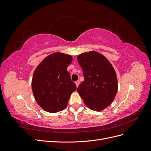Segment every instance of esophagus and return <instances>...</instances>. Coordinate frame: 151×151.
Returning <instances> with one entry per match:
<instances>
[{
    "instance_id": "1",
    "label": "esophagus",
    "mask_w": 151,
    "mask_h": 151,
    "mask_svg": "<svg viewBox=\"0 0 151 151\" xmlns=\"http://www.w3.org/2000/svg\"><path fill=\"white\" fill-rule=\"evenodd\" d=\"M79 84H80V81H79V80H77V81H76V86H77V87L79 86Z\"/></svg>"
}]
</instances>
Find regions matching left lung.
<instances>
[{
  "label": "left lung",
  "mask_w": 151,
  "mask_h": 151,
  "mask_svg": "<svg viewBox=\"0 0 151 151\" xmlns=\"http://www.w3.org/2000/svg\"><path fill=\"white\" fill-rule=\"evenodd\" d=\"M77 61L84 77L77 92L87 106L94 111H101L112 103L117 93L115 71L106 58L94 51L79 55Z\"/></svg>",
  "instance_id": "obj_1"
}]
</instances>
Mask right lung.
<instances>
[{"label": "right lung", "instance_id": "1", "mask_svg": "<svg viewBox=\"0 0 151 151\" xmlns=\"http://www.w3.org/2000/svg\"><path fill=\"white\" fill-rule=\"evenodd\" d=\"M72 57L54 53L45 58L35 69L32 91L36 102L45 111L56 113L64 109L77 87L67 70Z\"/></svg>", "mask_w": 151, "mask_h": 151}]
</instances>
